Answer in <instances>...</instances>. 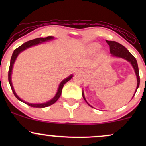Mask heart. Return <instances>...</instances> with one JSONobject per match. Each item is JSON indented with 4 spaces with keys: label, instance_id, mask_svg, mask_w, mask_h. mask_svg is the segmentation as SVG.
Listing matches in <instances>:
<instances>
[{
    "label": "heart",
    "instance_id": "obj_1",
    "mask_svg": "<svg viewBox=\"0 0 146 146\" xmlns=\"http://www.w3.org/2000/svg\"><path fill=\"white\" fill-rule=\"evenodd\" d=\"M100 48V45L98 43H93L88 46V51L90 53H96Z\"/></svg>",
    "mask_w": 146,
    "mask_h": 146
}]
</instances>
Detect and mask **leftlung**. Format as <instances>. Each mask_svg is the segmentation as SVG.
Segmentation results:
<instances>
[{
  "label": "left lung",
  "instance_id": "8db88e82",
  "mask_svg": "<svg viewBox=\"0 0 146 146\" xmlns=\"http://www.w3.org/2000/svg\"><path fill=\"white\" fill-rule=\"evenodd\" d=\"M106 42H107V44L109 45L110 53H111L113 56L123 58V59L126 60L127 61L130 62L131 63L132 66H133L134 69H135V73H136V75H137V86L136 88V91H135V93H136L137 88H138L139 86V84H140L139 71L138 64H137V62L136 58L132 56V55L128 51V50L126 48L124 47L123 45L119 44V43L117 42H115V41H109V40H106ZM82 96H83L84 99L85 101L86 102V100L84 98V95L83 93H82ZM87 103H88V102H87ZM88 105L90 106V104H88Z\"/></svg>",
  "mask_w": 146,
  "mask_h": 146
}]
</instances>
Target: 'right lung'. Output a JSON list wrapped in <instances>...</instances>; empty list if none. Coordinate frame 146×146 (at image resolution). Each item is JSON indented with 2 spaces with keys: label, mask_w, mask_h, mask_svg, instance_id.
I'll list each match as a JSON object with an SVG mask.
<instances>
[{
  "label": "right lung",
  "mask_w": 146,
  "mask_h": 146,
  "mask_svg": "<svg viewBox=\"0 0 146 146\" xmlns=\"http://www.w3.org/2000/svg\"><path fill=\"white\" fill-rule=\"evenodd\" d=\"M52 39H53V37L48 36V37H46V38H36V39H33V40H29V41L27 42H25V43H24V44H23L21 45V46H20L19 47H18L17 48H16V49L14 50V53H13V54H12V56H11V61H10L9 72H8V80H9V82L10 86H11V90H12L13 93H14L15 97H16V98H17L18 100H20V101L24 102V103L26 104H27L28 106H29L35 107V108H44V107H47V106H51L52 104H54L55 102H56L57 100H58V99H59V98L60 97V95H61L62 90V88H63L64 85L65 84V83H66L68 81H69V80L72 78V77H73V75H70L69 77H68L67 78L64 79V80L63 81H62V82L60 83V86H59V88H58V92H57L56 96H55L54 98L52 99L51 100H50V101L46 102V103H42V104H30V103H28V102H26L23 101V100H21V99L17 95H16V92H15V90H14V88H13L12 83H11V71H12L13 65H14L15 60H16V58H17V57H18V54H19V53H21V52H22L23 51H24V50L26 49V48H29V47H31V46H34V45L38 44H40V43L43 42H46V41H48V40H52Z\"/></svg>",
  "instance_id": "1"
}]
</instances>
